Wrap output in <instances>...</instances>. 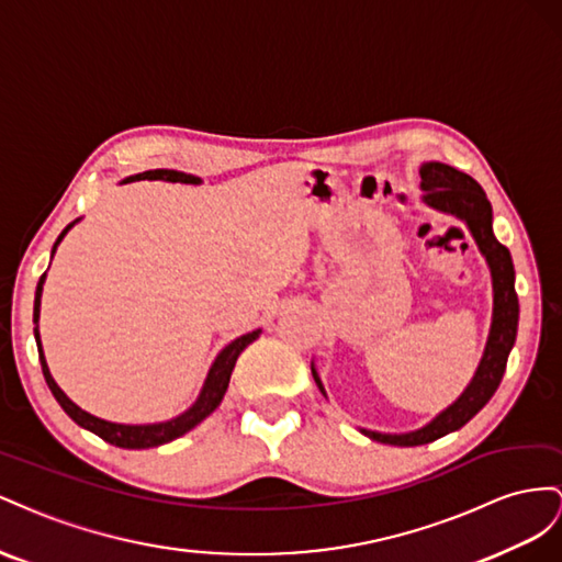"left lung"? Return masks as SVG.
Returning a JSON list of instances; mask_svg holds the SVG:
<instances>
[{
  "instance_id": "left-lung-1",
  "label": "left lung",
  "mask_w": 562,
  "mask_h": 562,
  "mask_svg": "<svg viewBox=\"0 0 562 562\" xmlns=\"http://www.w3.org/2000/svg\"><path fill=\"white\" fill-rule=\"evenodd\" d=\"M419 173H422L424 202L442 214L457 216L469 226L480 254L485 256V261L490 266L494 299H492V325H490V336L483 350V358H480V364L471 383L463 389V393L450 407L442 409L436 419L428 422L426 426L409 432H379V430L360 428L367 438H372L376 442H386V445H397V447L426 445L447 436V432L459 430L490 403V397L494 395L496 389H499L502 376L506 372L508 352L513 344H516L518 313H520L518 294H516V270H513L510 251L494 237L492 204L485 195V190L480 188V183L473 181L469 173H463L442 162H426L422 165ZM311 372L317 389L327 397L323 381L317 376L315 364H311Z\"/></svg>"
}]
</instances>
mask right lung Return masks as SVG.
<instances>
[{
  "instance_id": "add662e5",
  "label": "right lung",
  "mask_w": 562,
  "mask_h": 562,
  "mask_svg": "<svg viewBox=\"0 0 562 562\" xmlns=\"http://www.w3.org/2000/svg\"><path fill=\"white\" fill-rule=\"evenodd\" d=\"M171 181V183H192L198 186L202 183L198 176L192 173H183V171H173V169H150V171H143V173H136V176H130V179H124L122 183H130V181ZM79 221V218H77ZM77 221H72L70 226H66V231H63L58 235V239L54 243V249H52V256L56 254V247L60 245V239L66 237V233L75 226ZM44 280H46V272L40 278L37 282V292H35V311H32V323H40V303H42V286H44ZM261 329H254L249 334H243L239 339L231 341L226 348H223L214 364L210 367V374H206L204 379V386L198 395L195 403H192L183 414L173 416V419L169 422H159V424H140V426H132V424H112V422H105V419H99V416H93L89 412H85L82 407H77L72 400L63 393L58 389V383L54 381L49 367H46V358H44V350H42V341H40V327H35V341H37V350H40V362H42V372H44V379H46V386H49V391L54 393V397L58 400V405L63 407V412H66L70 419L82 426L91 432H95V436L103 438L105 442L115 445V447H124V450H148V447H157V445H165V442H171L176 438L186 436V432L190 428H195L200 422H204L206 416H210L218 405L223 395H226L228 391V383H231V374L235 370V362L239 358V352H243L251 341L259 339Z\"/></svg>"
}]
</instances>
